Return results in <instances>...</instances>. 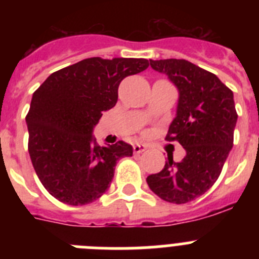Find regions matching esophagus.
<instances>
[{"label":"esophagus","mask_w":259,"mask_h":259,"mask_svg":"<svg viewBox=\"0 0 259 259\" xmlns=\"http://www.w3.org/2000/svg\"><path fill=\"white\" fill-rule=\"evenodd\" d=\"M148 149V146L144 145V144H134V153L135 154H140V153L145 152Z\"/></svg>","instance_id":"1"}]
</instances>
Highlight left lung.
Returning a JSON list of instances; mask_svg holds the SVG:
<instances>
[{
    "label": "left lung",
    "instance_id": "8db88e82",
    "mask_svg": "<svg viewBox=\"0 0 259 259\" xmlns=\"http://www.w3.org/2000/svg\"><path fill=\"white\" fill-rule=\"evenodd\" d=\"M150 66L179 91L166 140L178 141L187 155L180 162L168 155L163 170L146 182L162 200L187 203L211 188L232 149L237 122L233 93L217 75L185 59H150Z\"/></svg>",
    "mask_w": 259,
    "mask_h": 259
}]
</instances>
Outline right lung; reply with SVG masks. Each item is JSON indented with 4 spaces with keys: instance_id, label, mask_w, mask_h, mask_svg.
Wrapping results in <instances>:
<instances>
[{
    "instance_id": "right-lung-1",
    "label": "right lung",
    "mask_w": 259,
    "mask_h": 259,
    "mask_svg": "<svg viewBox=\"0 0 259 259\" xmlns=\"http://www.w3.org/2000/svg\"><path fill=\"white\" fill-rule=\"evenodd\" d=\"M145 58H87L53 72L32 96L26 116L32 164L53 197L87 205L109 189L116 162L131 157L130 144L96 145L93 127L115 106L124 77L146 70Z\"/></svg>"
}]
</instances>
